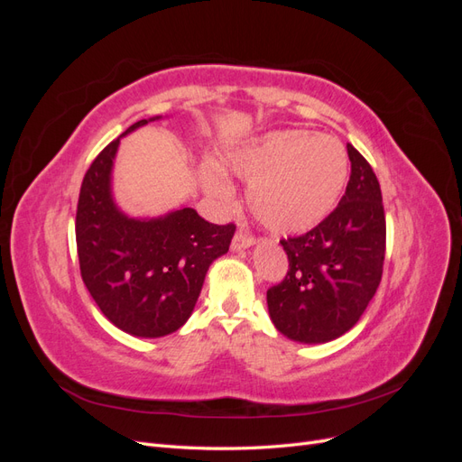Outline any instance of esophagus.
<instances>
[{
	"label": "esophagus",
	"instance_id": "obj_1",
	"mask_svg": "<svg viewBox=\"0 0 462 462\" xmlns=\"http://www.w3.org/2000/svg\"><path fill=\"white\" fill-rule=\"evenodd\" d=\"M254 236H250V235H246L245 231H239L236 233L235 236H233V241H231V248L235 250V253H239V250H246V248H250V246H254Z\"/></svg>",
	"mask_w": 462,
	"mask_h": 462
}]
</instances>
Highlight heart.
<instances>
[{"mask_svg": "<svg viewBox=\"0 0 462 462\" xmlns=\"http://www.w3.org/2000/svg\"><path fill=\"white\" fill-rule=\"evenodd\" d=\"M223 167L250 180L248 206L262 226L289 235L310 231L331 214L346 183L348 160L329 134L273 131L227 152ZM202 183L214 199L229 194L214 165L202 170Z\"/></svg>", "mask_w": 462, "mask_h": 462, "instance_id": "b5f03b06", "label": "heart"}]
</instances>
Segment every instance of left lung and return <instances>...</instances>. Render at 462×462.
<instances>
[{"instance_id":"1","label":"left lung","mask_w":462,"mask_h":462,"mask_svg":"<svg viewBox=\"0 0 462 462\" xmlns=\"http://www.w3.org/2000/svg\"><path fill=\"white\" fill-rule=\"evenodd\" d=\"M346 153L351 179L339 206L312 231L282 241L289 272L268 291L277 331L306 345L328 343L353 329L382 282V189L353 144H346Z\"/></svg>"}]
</instances>
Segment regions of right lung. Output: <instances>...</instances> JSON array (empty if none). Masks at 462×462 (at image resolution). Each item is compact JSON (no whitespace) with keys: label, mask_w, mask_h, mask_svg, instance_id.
<instances>
[{"label":"right lung","mask_w":462,"mask_h":462,"mask_svg":"<svg viewBox=\"0 0 462 462\" xmlns=\"http://www.w3.org/2000/svg\"><path fill=\"white\" fill-rule=\"evenodd\" d=\"M160 119L136 121L97 153L82 179L75 226L80 275L97 309L144 339L185 326L209 265L235 235L233 223L214 226L189 206L158 217H133L117 206L111 175L121 138Z\"/></svg>","instance_id":"obj_1"}]
</instances>
